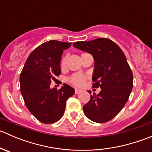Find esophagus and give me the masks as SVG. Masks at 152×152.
Returning <instances> with one entry per match:
<instances>
[{"mask_svg": "<svg viewBox=\"0 0 152 152\" xmlns=\"http://www.w3.org/2000/svg\"><path fill=\"white\" fill-rule=\"evenodd\" d=\"M80 92H81V90H79V89H76V90H75V93H76V94H79Z\"/></svg>", "mask_w": 152, "mask_h": 152, "instance_id": "1", "label": "esophagus"}]
</instances>
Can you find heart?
Returning <instances> with one entry per match:
<instances>
[{
	"instance_id": "heart-1",
	"label": "heart",
	"mask_w": 152,
	"mask_h": 152,
	"mask_svg": "<svg viewBox=\"0 0 152 152\" xmlns=\"http://www.w3.org/2000/svg\"><path fill=\"white\" fill-rule=\"evenodd\" d=\"M66 64V57H64L61 61V67H64ZM86 76L82 74H79V73H76V74H73V76H70L69 78V82L73 85L76 86H81L84 84L85 82Z\"/></svg>"
}]
</instances>
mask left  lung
Returning a JSON list of instances; mask_svg holds the SVG:
<instances>
[{
  "label": "left lung",
  "mask_w": 152,
  "mask_h": 152,
  "mask_svg": "<svg viewBox=\"0 0 152 152\" xmlns=\"http://www.w3.org/2000/svg\"><path fill=\"white\" fill-rule=\"evenodd\" d=\"M73 46L93 55V87L102 88L98 95H90V101L83 107L84 113L96 123L109 121L121 111L132 90L133 74L126 56L108 38L76 42Z\"/></svg>",
  "instance_id": "obj_1"
}]
</instances>
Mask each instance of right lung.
I'll use <instances>...</instances> for the list:
<instances>
[{
	"label": "right lung",
	"mask_w": 152,
	"mask_h": 152,
	"mask_svg": "<svg viewBox=\"0 0 152 152\" xmlns=\"http://www.w3.org/2000/svg\"><path fill=\"white\" fill-rule=\"evenodd\" d=\"M71 42L50 40L41 44L28 56L20 76V92L26 106L43 124L59 121L65 113L67 99L74 89L64 84L60 89L50 88L61 73L60 61L63 50Z\"/></svg>",
	"instance_id": "obj_1"
}]
</instances>
